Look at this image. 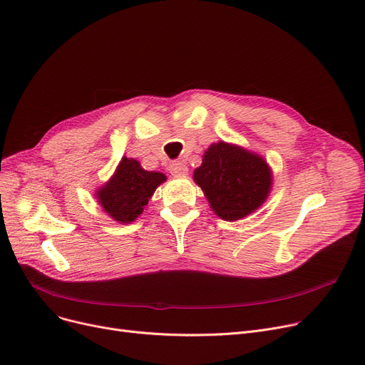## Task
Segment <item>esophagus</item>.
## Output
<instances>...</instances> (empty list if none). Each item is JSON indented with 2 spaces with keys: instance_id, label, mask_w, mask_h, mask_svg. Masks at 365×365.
Listing matches in <instances>:
<instances>
[{
  "instance_id": "34e87169",
  "label": "esophagus",
  "mask_w": 365,
  "mask_h": 365,
  "mask_svg": "<svg viewBox=\"0 0 365 365\" xmlns=\"http://www.w3.org/2000/svg\"><path fill=\"white\" fill-rule=\"evenodd\" d=\"M170 173L173 175V177H185V175L188 173V169L184 163L181 162H175L170 165Z\"/></svg>"
}]
</instances>
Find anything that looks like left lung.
<instances>
[{
  "label": "left lung",
  "mask_w": 365,
  "mask_h": 365,
  "mask_svg": "<svg viewBox=\"0 0 365 365\" xmlns=\"http://www.w3.org/2000/svg\"><path fill=\"white\" fill-rule=\"evenodd\" d=\"M211 210L222 220L235 222L259 210L272 188V170L267 160L240 145L218 140L203 153L193 172Z\"/></svg>",
  "instance_id": "obj_1"
}]
</instances>
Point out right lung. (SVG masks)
I'll use <instances>...</instances> for the list:
<instances>
[{
  "label": "right lung",
  "instance_id": "1",
  "mask_svg": "<svg viewBox=\"0 0 365 365\" xmlns=\"http://www.w3.org/2000/svg\"><path fill=\"white\" fill-rule=\"evenodd\" d=\"M165 181V173L145 170L138 160L123 157L112 177L97 188L96 197L112 220L128 225L143 212L155 188Z\"/></svg>",
  "mask_w": 365,
  "mask_h": 365
}]
</instances>
